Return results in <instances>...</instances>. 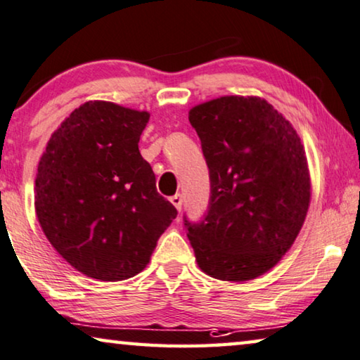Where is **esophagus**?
Masks as SVG:
<instances>
[{"instance_id":"34e87169","label":"esophagus","mask_w":360,"mask_h":360,"mask_svg":"<svg viewBox=\"0 0 360 360\" xmlns=\"http://www.w3.org/2000/svg\"><path fill=\"white\" fill-rule=\"evenodd\" d=\"M169 200H171V203H173V205L176 207V210L181 212V207H182V195H181V194H176V195L171 197Z\"/></svg>"}]
</instances>
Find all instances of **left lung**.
Segmentation results:
<instances>
[{"label": "left lung", "mask_w": 360, "mask_h": 360, "mask_svg": "<svg viewBox=\"0 0 360 360\" xmlns=\"http://www.w3.org/2000/svg\"><path fill=\"white\" fill-rule=\"evenodd\" d=\"M189 121L210 169L202 223L186 219L198 268L221 281H249L291 249L310 205L307 157L296 129L260 96H219Z\"/></svg>", "instance_id": "1"}]
</instances>
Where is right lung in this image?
Returning a JSON list of instances; mask_svg holds the SVG:
<instances>
[{
    "instance_id": "right-lung-1",
    "label": "right lung",
    "mask_w": 360,
    "mask_h": 360,
    "mask_svg": "<svg viewBox=\"0 0 360 360\" xmlns=\"http://www.w3.org/2000/svg\"><path fill=\"white\" fill-rule=\"evenodd\" d=\"M148 111L85 101L51 134L35 179V212L69 265L100 281L147 266L176 208L139 152Z\"/></svg>"
}]
</instances>
